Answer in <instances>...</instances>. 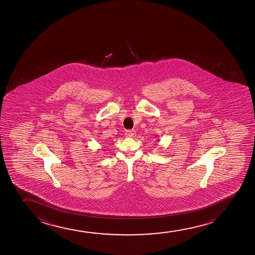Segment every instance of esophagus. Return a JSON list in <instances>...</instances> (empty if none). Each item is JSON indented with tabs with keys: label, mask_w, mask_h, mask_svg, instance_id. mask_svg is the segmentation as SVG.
Returning a JSON list of instances; mask_svg holds the SVG:
<instances>
[{
	"label": "esophagus",
	"mask_w": 255,
	"mask_h": 255,
	"mask_svg": "<svg viewBox=\"0 0 255 255\" xmlns=\"http://www.w3.org/2000/svg\"><path fill=\"white\" fill-rule=\"evenodd\" d=\"M126 136L127 137H134L136 136V132L134 130H126Z\"/></svg>",
	"instance_id": "34e87169"
}]
</instances>
